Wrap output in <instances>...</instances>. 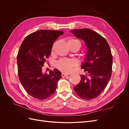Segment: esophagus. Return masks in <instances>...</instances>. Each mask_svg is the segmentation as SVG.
<instances>
[{
  "label": "esophagus",
  "instance_id": "esophagus-1",
  "mask_svg": "<svg viewBox=\"0 0 129 129\" xmlns=\"http://www.w3.org/2000/svg\"><path fill=\"white\" fill-rule=\"evenodd\" d=\"M69 75L68 74H65V73H62L61 74V76L62 77H66V76H68Z\"/></svg>",
  "mask_w": 129,
  "mask_h": 129
}]
</instances>
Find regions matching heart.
I'll use <instances>...</instances> for the list:
<instances>
[{
	"instance_id": "obj_1",
	"label": "heart",
	"mask_w": 129,
	"mask_h": 129,
	"mask_svg": "<svg viewBox=\"0 0 129 129\" xmlns=\"http://www.w3.org/2000/svg\"><path fill=\"white\" fill-rule=\"evenodd\" d=\"M70 48L74 47L79 50L81 47V42L75 39H72L68 41ZM77 65V62L74 59L70 58H61L56 62V67L58 70L63 73L71 72L73 68Z\"/></svg>"
}]
</instances>
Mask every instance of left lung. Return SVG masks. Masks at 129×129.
<instances>
[{
    "instance_id": "obj_1",
    "label": "left lung",
    "mask_w": 129,
    "mask_h": 129,
    "mask_svg": "<svg viewBox=\"0 0 129 129\" xmlns=\"http://www.w3.org/2000/svg\"><path fill=\"white\" fill-rule=\"evenodd\" d=\"M71 31L84 41L88 49L85 62L81 66L87 75H80V82L74 89L81 98L91 100L102 93L111 78L113 60L111 49L105 39L90 29Z\"/></svg>"
}]
</instances>
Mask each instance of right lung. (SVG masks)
<instances>
[{"label": "right lung", "instance_id": "right-lung-1", "mask_svg": "<svg viewBox=\"0 0 129 129\" xmlns=\"http://www.w3.org/2000/svg\"><path fill=\"white\" fill-rule=\"evenodd\" d=\"M63 31L41 29L27 36L22 42L17 55L19 80L28 94L44 100L55 92L61 77L57 69L43 74L42 68L50 55L52 46Z\"/></svg>", "mask_w": 129, "mask_h": 129}]
</instances>
